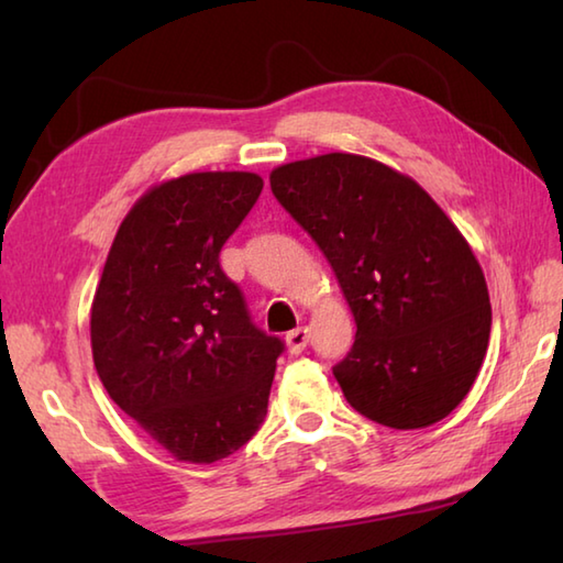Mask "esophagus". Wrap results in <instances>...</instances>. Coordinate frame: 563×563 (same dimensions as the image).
Here are the masks:
<instances>
[{
    "mask_svg": "<svg viewBox=\"0 0 563 563\" xmlns=\"http://www.w3.org/2000/svg\"><path fill=\"white\" fill-rule=\"evenodd\" d=\"M307 343H309V329L307 327H297L288 333V336H285V345H288V351L295 353V355L302 353L307 349Z\"/></svg>",
    "mask_w": 563,
    "mask_h": 563,
    "instance_id": "1",
    "label": "esophagus"
}]
</instances>
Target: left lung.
I'll list each match as a JSON object with an SVG mask.
<instances>
[{
    "label": "left lung",
    "mask_w": 563,
    "mask_h": 563,
    "mask_svg": "<svg viewBox=\"0 0 563 563\" xmlns=\"http://www.w3.org/2000/svg\"><path fill=\"white\" fill-rule=\"evenodd\" d=\"M271 190L331 263L355 319L333 367L355 411L397 430L442 421L470 394L492 333L472 246L411 176L331 152L271 172Z\"/></svg>",
    "instance_id": "8db88e82"
}]
</instances>
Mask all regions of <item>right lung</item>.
<instances>
[{"label": "right lung", "instance_id": "add662e5", "mask_svg": "<svg viewBox=\"0 0 563 563\" xmlns=\"http://www.w3.org/2000/svg\"><path fill=\"white\" fill-rule=\"evenodd\" d=\"M261 188L251 172L152 186L118 227L93 295L91 353L106 391L181 462L230 457L268 409L283 341L251 324L220 268Z\"/></svg>", "mask_w": 563, "mask_h": 563}]
</instances>
